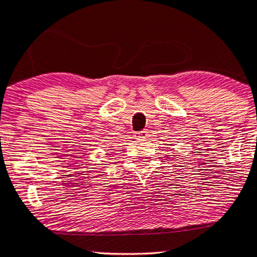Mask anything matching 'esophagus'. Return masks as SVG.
<instances>
[{
	"label": "esophagus",
	"instance_id": "1",
	"mask_svg": "<svg viewBox=\"0 0 257 257\" xmlns=\"http://www.w3.org/2000/svg\"><path fill=\"white\" fill-rule=\"evenodd\" d=\"M147 136H148V133L147 132H140V133H136L135 138L136 139H146Z\"/></svg>",
	"mask_w": 257,
	"mask_h": 257
}]
</instances>
